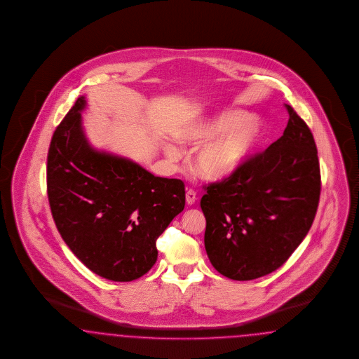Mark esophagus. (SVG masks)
Returning a JSON list of instances; mask_svg holds the SVG:
<instances>
[{
    "instance_id": "34e87169",
    "label": "esophagus",
    "mask_w": 359,
    "mask_h": 359,
    "mask_svg": "<svg viewBox=\"0 0 359 359\" xmlns=\"http://www.w3.org/2000/svg\"><path fill=\"white\" fill-rule=\"evenodd\" d=\"M186 201L188 205L195 204V201H196V192H195L194 189H188V191H187Z\"/></svg>"
}]
</instances>
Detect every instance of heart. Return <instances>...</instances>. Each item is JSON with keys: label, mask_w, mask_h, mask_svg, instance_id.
Segmentation results:
<instances>
[{"label": "heart", "mask_w": 359, "mask_h": 359, "mask_svg": "<svg viewBox=\"0 0 359 359\" xmlns=\"http://www.w3.org/2000/svg\"><path fill=\"white\" fill-rule=\"evenodd\" d=\"M243 111H226L187 127L179 140L192 148H202L194 158V170L207 182H223L244 168L257 155L264 140V126ZM164 154L179 160L180 152L171 144Z\"/></svg>", "instance_id": "b5f03b06"}]
</instances>
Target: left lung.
Returning <instances> with one entry per match:
<instances>
[{
    "mask_svg": "<svg viewBox=\"0 0 359 359\" xmlns=\"http://www.w3.org/2000/svg\"><path fill=\"white\" fill-rule=\"evenodd\" d=\"M288 123L276 142L232 177L203 195L204 245L216 271L252 280L279 269L310 230L320 195L316 142L286 104Z\"/></svg>",
    "mask_w": 359,
    "mask_h": 359,
    "instance_id": "8db88e82",
    "label": "left lung"
}]
</instances>
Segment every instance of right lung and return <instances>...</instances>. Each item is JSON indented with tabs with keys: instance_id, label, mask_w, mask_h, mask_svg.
I'll list each match as a JSON object with an SVG mask.
<instances>
[{
	"instance_id": "right-lung-1",
	"label": "right lung",
	"mask_w": 359,
	"mask_h": 359,
	"mask_svg": "<svg viewBox=\"0 0 359 359\" xmlns=\"http://www.w3.org/2000/svg\"><path fill=\"white\" fill-rule=\"evenodd\" d=\"M80 96L60 123L48 152V199L56 227L86 267L114 282L148 273L156 241L184 210V183L148 172L86 139Z\"/></svg>"
}]
</instances>
